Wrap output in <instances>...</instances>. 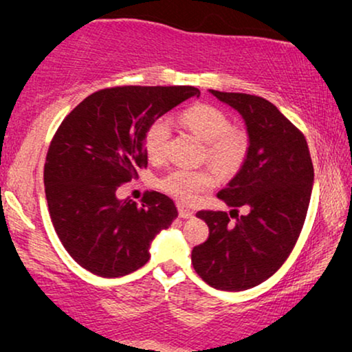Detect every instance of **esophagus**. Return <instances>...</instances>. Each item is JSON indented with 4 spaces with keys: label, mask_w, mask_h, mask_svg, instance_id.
Instances as JSON below:
<instances>
[{
    "label": "esophagus",
    "mask_w": 352,
    "mask_h": 352,
    "mask_svg": "<svg viewBox=\"0 0 352 352\" xmlns=\"http://www.w3.org/2000/svg\"><path fill=\"white\" fill-rule=\"evenodd\" d=\"M177 211H179V218H192L194 216V211L186 208V206H177Z\"/></svg>",
    "instance_id": "esophagus-1"
}]
</instances>
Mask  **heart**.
Masks as SVG:
<instances>
[{
    "mask_svg": "<svg viewBox=\"0 0 352 352\" xmlns=\"http://www.w3.org/2000/svg\"><path fill=\"white\" fill-rule=\"evenodd\" d=\"M179 122L206 144V158L223 175H234L242 168L250 148L248 136L243 129L230 126V118L224 110L210 104H195L181 113ZM170 134L166 118H157L148 124L144 133V148L151 160L165 157ZM218 182V173L211 168H175L158 181V187L181 204L190 205Z\"/></svg>",
    "mask_w": 352,
    "mask_h": 352,
    "instance_id": "1",
    "label": "heart"
}]
</instances>
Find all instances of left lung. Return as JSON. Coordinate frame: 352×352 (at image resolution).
<instances>
[{"instance_id": "obj_1", "label": "left lung", "mask_w": 352, "mask_h": 352, "mask_svg": "<svg viewBox=\"0 0 352 352\" xmlns=\"http://www.w3.org/2000/svg\"><path fill=\"white\" fill-rule=\"evenodd\" d=\"M210 93L247 124V160L218 199L234 212L243 206L249 213L230 223L226 211H199L210 235L192 250V264L208 285L242 292L267 280L292 253L309 206L314 166L302 133L272 102L243 93Z\"/></svg>"}]
</instances>
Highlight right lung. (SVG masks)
I'll return each mask as SVG.
<instances>
[{
	"mask_svg": "<svg viewBox=\"0 0 352 352\" xmlns=\"http://www.w3.org/2000/svg\"><path fill=\"white\" fill-rule=\"evenodd\" d=\"M194 96V86H117L88 96L60 123L45 163L47 208L62 245L89 272L142 267L152 240L177 218L165 194L146 192L138 205L117 189L147 165L148 124Z\"/></svg>",
	"mask_w": 352,
	"mask_h": 352,
	"instance_id": "add662e5",
	"label": "right lung"
}]
</instances>
